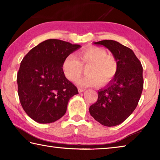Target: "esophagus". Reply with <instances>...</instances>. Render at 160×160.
<instances>
[{
    "instance_id": "1",
    "label": "esophagus",
    "mask_w": 160,
    "mask_h": 160,
    "mask_svg": "<svg viewBox=\"0 0 160 160\" xmlns=\"http://www.w3.org/2000/svg\"><path fill=\"white\" fill-rule=\"evenodd\" d=\"M85 90V89H83V88H78V92H83Z\"/></svg>"
}]
</instances>
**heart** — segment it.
<instances>
[{"label":"heart","mask_w":160,"mask_h":160,"mask_svg":"<svg viewBox=\"0 0 160 160\" xmlns=\"http://www.w3.org/2000/svg\"><path fill=\"white\" fill-rule=\"evenodd\" d=\"M87 66L88 75L77 81L78 85L83 88L97 86L99 82L106 85L114 79L118 70L115 57L108 55L107 51L101 47H90L78 51L77 58L70 54L64 59L65 76L70 82H75L82 75L83 67Z\"/></svg>","instance_id":"1"}]
</instances>
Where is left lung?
Here are the masks:
<instances>
[{
  "label": "left lung",
  "mask_w": 160,
  "mask_h": 160,
  "mask_svg": "<svg viewBox=\"0 0 160 160\" xmlns=\"http://www.w3.org/2000/svg\"><path fill=\"white\" fill-rule=\"evenodd\" d=\"M94 44L111 51L118 63V73L109 85L98 92L97 101L90 107L91 116L102 125L115 126L133 112L143 89L142 66L131 48L113 40Z\"/></svg>",
  "instance_id": "1"
}]
</instances>
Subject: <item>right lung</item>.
<instances>
[{"label":"right lung","mask_w":160,"mask_h":160,"mask_svg":"<svg viewBox=\"0 0 160 160\" xmlns=\"http://www.w3.org/2000/svg\"><path fill=\"white\" fill-rule=\"evenodd\" d=\"M80 47L48 39L32 48L21 61L18 93L23 109L34 121L49 123L58 120L66 113L69 99L78 94L62 67L64 59Z\"/></svg>","instance_id":"1"}]
</instances>
